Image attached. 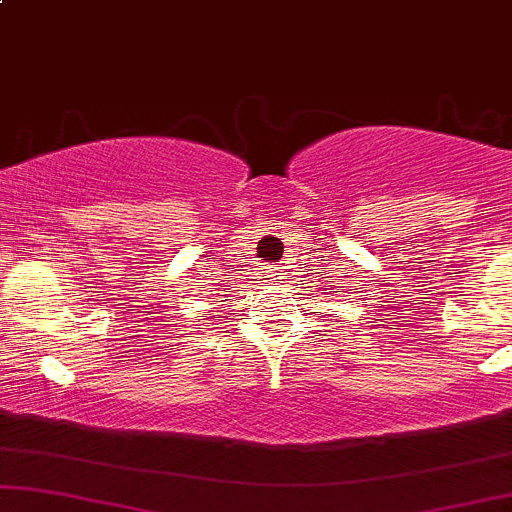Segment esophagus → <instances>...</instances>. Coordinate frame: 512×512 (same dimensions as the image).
I'll return each mask as SVG.
<instances>
[{
  "label": "esophagus",
  "instance_id": "esophagus-1",
  "mask_svg": "<svg viewBox=\"0 0 512 512\" xmlns=\"http://www.w3.org/2000/svg\"><path fill=\"white\" fill-rule=\"evenodd\" d=\"M276 269H281V267H276ZM274 274H276V272H274ZM274 274H272V276H274Z\"/></svg>",
  "mask_w": 512,
  "mask_h": 512
}]
</instances>
